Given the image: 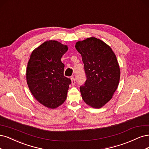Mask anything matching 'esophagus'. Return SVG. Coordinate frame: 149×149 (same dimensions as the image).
<instances>
[{
  "mask_svg": "<svg viewBox=\"0 0 149 149\" xmlns=\"http://www.w3.org/2000/svg\"><path fill=\"white\" fill-rule=\"evenodd\" d=\"M71 81H72V85H74L75 84V79L74 77L71 78Z\"/></svg>",
  "mask_w": 149,
  "mask_h": 149,
  "instance_id": "esophagus-1",
  "label": "esophagus"
}]
</instances>
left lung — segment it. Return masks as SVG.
<instances>
[{
    "mask_svg": "<svg viewBox=\"0 0 149 149\" xmlns=\"http://www.w3.org/2000/svg\"><path fill=\"white\" fill-rule=\"evenodd\" d=\"M87 79L80 90L84 102L100 108L111 99L117 89L120 69L116 55L106 43L92 37L77 42Z\"/></svg>",
    "mask_w": 149,
    "mask_h": 149,
    "instance_id": "obj_1",
    "label": "left lung"
}]
</instances>
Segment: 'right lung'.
<instances>
[{
    "instance_id": "right-lung-1",
    "label": "right lung",
    "mask_w": 149,
    "mask_h": 149,
    "mask_svg": "<svg viewBox=\"0 0 149 149\" xmlns=\"http://www.w3.org/2000/svg\"><path fill=\"white\" fill-rule=\"evenodd\" d=\"M68 47L56 41H47L32 52L26 68V81L32 95L49 108H56L67 98L71 80L64 75L61 57Z\"/></svg>"
}]
</instances>
